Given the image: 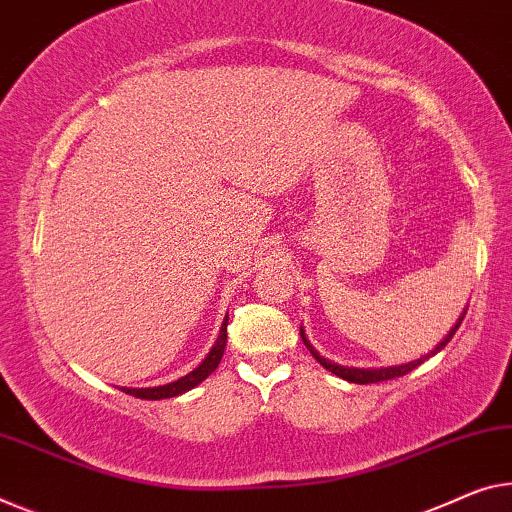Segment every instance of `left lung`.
Segmentation results:
<instances>
[{"instance_id": "8db88e82", "label": "left lung", "mask_w": 512, "mask_h": 512, "mask_svg": "<svg viewBox=\"0 0 512 512\" xmlns=\"http://www.w3.org/2000/svg\"><path fill=\"white\" fill-rule=\"evenodd\" d=\"M465 313H467V311H462V316H460V318H458V322H455V325L451 327V332H448V334L444 336V341L439 343L435 350H430L428 355H423L421 359H416V361H410V364H400V366H387V368H352V366L332 364V361H329V359L320 357V352H318L316 348H313V345H311L309 341H306V336H304V329H302V327H300V334H302V341H304L306 348H309L311 355L316 357V359L320 361V366H325L329 373H334V375H338V377H343V380H348V382H355V384H373V382H384V380H393V377L407 375V373H410V371H414L416 366L423 364V361H426L428 357L437 355V352L442 350L448 341H451L453 334L458 332L460 322L465 320Z\"/></svg>"}]
</instances>
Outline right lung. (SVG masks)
<instances>
[{
  "instance_id": "1",
  "label": "right lung",
  "mask_w": 512,
  "mask_h": 512,
  "mask_svg": "<svg viewBox=\"0 0 512 512\" xmlns=\"http://www.w3.org/2000/svg\"><path fill=\"white\" fill-rule=\"evenodd\" d=\"M226 325H229V316L224 318L222 329H219V336H217L215 345H212V350L208 352V357L203 359L201 364L196 366L192 373L183 375V377H180V380H176V382L162 384V387H148V389H128V387H123L121 391L130 393V396L141 398V400H162V398L180 396V393L194 389L196 384H201L210 373H215V368L219 366V361H222L224 348H226Z\"/></svg>"
}]
</instances>
